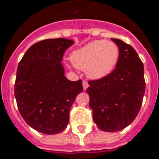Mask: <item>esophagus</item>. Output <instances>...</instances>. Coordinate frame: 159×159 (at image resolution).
Segmentation results:
<instances>
[{
    "label": "esophagus",
    "instance_id": "34e87169",
    "mask_svg": "<svg viewBox=\"0 0 159 159\" xmlns=\"http://www.w3.org/2000/svg\"><path fill=\"white\" fill-rule=\"evenodd\" d=\"M82 84H83V89H84V90H86L87 87H88V86H89V85H88V83H87V81H86V80H84Z\"/></svg>",
    "mask_w": 159,
    "mask_h": 159
}]
</instances>
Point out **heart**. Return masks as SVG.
<instances>
[{
    "label": "heart",
    "mask_w": 159,
    "mask_h": 159,
    "mask_svg": "<svg viewBox=\"0 0 159 159\" xmlns=\"http://www.w3.org/2000/svg\"><path fill=\"white\" fill-rule=\"evenodd\" d=\"M120 51L116 43L95 40L72 52L71 61L75 67L86 70L87 77L99 80L113 72Z\"/></svg>",
    "instance_id": "1"
}]
</instances>
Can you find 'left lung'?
Masks as SVG:
<instances>
[{"instance_id": "obj_1", "label": "left lung", "mask_w": 159, "mask_h": 159, "mask_svg": "<svg viewBox=\"0 0 159 159\" xmlns=\"http://www.w3.org/2000/svg\"><path fill=\"white\" fill-rule=\"evenodd\" d=\"M111 40L120 51L116 68L106 77L88 81L87 89L93 119L107 132L122 130L135 120L145 92L143 64L137 52L120 39Z\"/></svg>"}]
</instances>
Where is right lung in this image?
Instances as JSON below:
<instances>
[{"label":"right lung","instance_id":"add662e5","mask_svg":"<svg viewBox=\"0 0 159 159\" xmlns=\"http://www.w3.org/2000/svg\"><path fill=\"white\" fill-rule=\"evenodd\" d=\"M73 41L45 39L28 49L19 62L15 96L24 121L37 131L55 135L66 128L69 112L83 91L82 80L65 77L61 61Z\"/></svg>","mask_w":159,"mask_h":159}]
</instances>
